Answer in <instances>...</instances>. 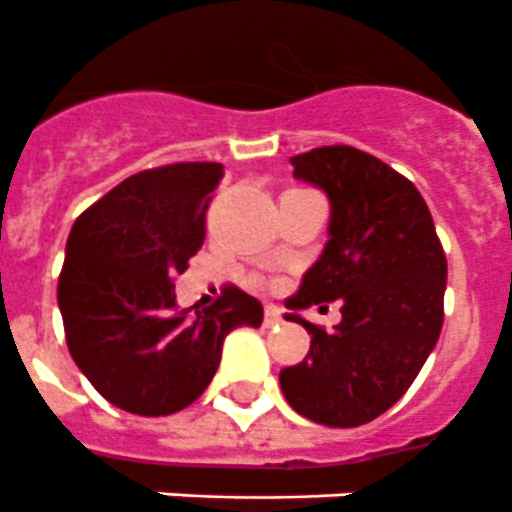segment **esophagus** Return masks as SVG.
I'll return each instance as SVG.
<instances>
[{
    "instance_id": "1",
    "label": "esophagus",
    "mask_w": 512,
    "mask_h": 512,
    "mask_svg": "<svg viewBox=\"0 0 512 512\" xmlns=\"http://www.w3.org/2000/svg\"><path fill=\"white\" fill-rule=\"evenodd\" d=\"M282 320V312L280 309H277V306H267V309H264V325H277V322Z\"/></svg>"
}]
</instances>
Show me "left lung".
I'll use <instances>...</instances> for the list:
<instances>
[{"mask_svg":"<svg viewBox=\"0 0 512 512\" xmlns=\"http://www.w3.org/2000/svg\"><path fill=\"white\" fill-rule=\"evenodd\" d=\"M293 174L330 198V240L285 298V320L304 325L312 346L282 367L280 388L298 415L357 428L394 407L418 378L444 325L447 256L431 211L410 179L351 145L293 155ZM341 297L335 331L295 312Z\"/></svg>","mask_w":512,"mask_h":512,"instance_id":"1","label":"left lung"}]
</instances>
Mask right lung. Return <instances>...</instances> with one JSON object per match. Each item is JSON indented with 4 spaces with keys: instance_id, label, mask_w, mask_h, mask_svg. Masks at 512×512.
<instances>
[{
    "instance_id": "right-lung-1",
    "label": "right lung",
    "mask_w": 512,
    "mask_h": 512,
    "mask_svg": "<svg viewBox=\"0 0 512 512\" xmlns=\"http://www.w3.org/2000/svg\"><path fill=\"white\" fill-rule=\"evenodd\" d=\"M222 163H166L124 179L76 219L57 304L73 362L97 394L132 415L185 410L214 378L235 327L264 309L237 285L216 304L179 309L174 277L206 240Z\"/></svg>"
}]
</instances>
